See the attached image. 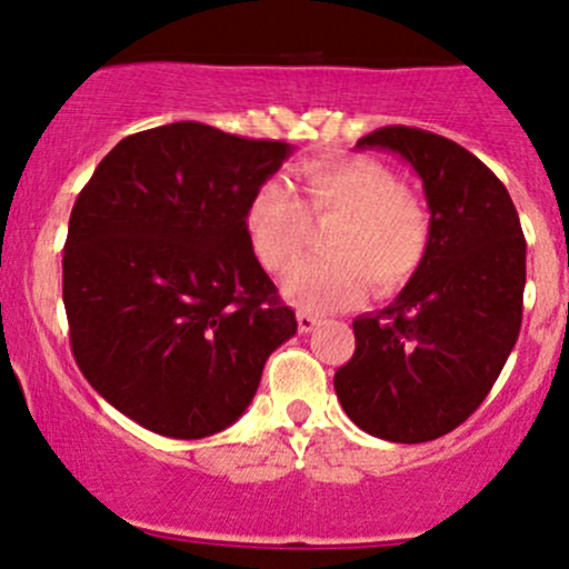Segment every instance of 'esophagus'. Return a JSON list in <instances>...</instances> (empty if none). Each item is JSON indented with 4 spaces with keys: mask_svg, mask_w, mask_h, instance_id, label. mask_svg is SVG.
Returning a JSON list of instances; mask_svg holds the SVG:
<instances>
[{
    "mask_svg": "<svg viewBox=\"0 0 569 569\" xmlns=\"http://www.w3.org/2000/svg\"><path fill=\"white\" fill-rule=\"evenodd\" d=\"M297 323H299V331H302V335H310V331L318 326V318L310 316V312L299 310L297 312Z\"/></svg>",
    "mask_w": 569,
    "mask_h": 569,
    "instance_id": "esophagus-1",
    "label": "esophagus"
}]
</instances>
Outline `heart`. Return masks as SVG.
<instances>
[{"mask_svg":"<svg viewBox=\"0 0 569 569\" xmlns=\"http://www.w3.org/2000/svg\"><path fill=\"white\" fill-rule=\"evenodd\" d=\"M297 194L278 181L257 189L246 211L248 243L259 264L280 276L297 262L307 219L337 217L323 234L326 257L307 259L286 278L293 305L312 312L348 307L367 293H393L420 270L430 219L420 198L380 160H310L297 168Z\"/></svg>","mask_w":569,"mask_h":569,"instance_id":"1","label":"heart"}]
</instances>
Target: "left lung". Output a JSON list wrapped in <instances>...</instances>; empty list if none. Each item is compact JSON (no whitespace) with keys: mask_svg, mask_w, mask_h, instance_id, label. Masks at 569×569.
Returning <instances> with one entry per match:
<instances>
[{"mask_svg":"<svg viewBox=\"0 0 569 569\" xmlns=\"http://www.w3.org/2000/svg\"><path fill=\"white\" fill-rule=\"evenodd\" d=\"M356 147L388 149L415 168L430 243L396 302L352 321L356 352L335 390L369 436L433 441L481 407L519 339L525 232L502 181L460 143L390 126Z\"/></svg>","mask_w":569,"mask_h":569,"instance_id":"1","label":"left lung"}]
</instances>
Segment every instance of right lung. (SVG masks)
<instances>
[{
    "mask_svg": "<svg viewBox=\"0 0 569 569\" xmlns=\"http://www.w3.org/2000/svg\"><path fill=\"white\" fill-rule=\"evenodd\" d=\"M291 154L171 122L122 139L69 217L63 305L84 380L147 430L202 439L248 409L297 335L248 243L246 211Z\"/></svg>",
    "mask_w": 569,
    "mask_h": 569,
    "instance_id": "1",
    "label": "right lung"
}]
</instances>
